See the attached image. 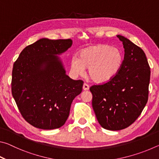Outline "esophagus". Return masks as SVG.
<instances>
[{"instance_id": "1", "label": "esophagus", "mask_w": 159, "mask_h": 159, "mask_svg": "<svg viewBox=\"0 0 159 159\" xmlns=\"http://www.w3.org/2000/svg\"><path fill=\"white\" fill-rule=\"evenodd\" d=\"M83 90H89V85L86 84V83H84L83 85Z\"/></svg>"}]
</instances>
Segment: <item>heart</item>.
Here are the masks:
<instances>
[{
    "instance_id": "1",
    "label": "heart",
    "mask_w": 159,
    "mask_h": 159,
    "mask_svg": "<svg viewBox=\"0 0 159 159\" xmlns=\"http://www.w3.org/2000/svg\"><path fill=\"white\" fill-rule=\"evenodd\" d=\"M123 62V53L118 48L98 44L80 50L79 58L72 57L70 68L75 76H82L88 69V76L93 82L104 83L116 76Z\"/></svg>"
}]
</instances>
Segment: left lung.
Instances as JSON below:
<instances>
[{"label": "left lung", "mask_w": 159, "mask_h": 159, "mask_svg": "<svg viewBox=\"0 0 159 159\" xmlns=\"http://www.w3.org/2000/svg\"><path fill=\"white\" fill-rule=\"evenodd\" d=\"M117 37L125 49L121 68L111 80L90 88L97 119L109 130L128 128L141 114L148 100L151 74L144 51L124 36Z\"/></svg>", "instance_id": "8db88e82"}]
</instances>
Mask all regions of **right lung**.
I'll use <instances>...</instances> for the list:
<instances>
[{"instance_id":"add662e5","label":"right lung","mask_w":159,"mask_h":159,"mask_svg":"<svg viewBox=\"0 0 159 159\" xmlns=\"http://www.w3.org/2000/svg\"><path fill=\"white\" fill-rule=\"evenodd\" d=\"M71 45V39H41L21 51L13 65V98L23 118L37 128L61 127L82 92L83 80L70 79L57 56Z\"/></svg>"}]
</instances>
